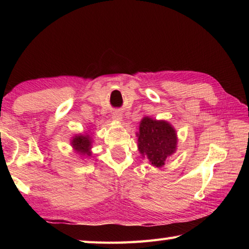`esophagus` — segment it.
<instances>
[{
	"instance_id": "1",
	"label": "esophagus",
	"mask_w": 249,
	"mask_h": 249,
	"mask_svg": "<svg viewBox=\"0 0 249 249\" xmlns=\"http://www.w3.org/2000/svg\"><path fill=\"white\" fill-rule=\"evenodd\" d=\"M112 120L113 121H121L122 120V114L120 112H114L112 114Z\"/></svg>"
}]
</instances>
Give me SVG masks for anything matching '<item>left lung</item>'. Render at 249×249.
<instances>
[{
    "instance_id": "obj_1",
    "label": "left lung",
    "mask_w": 249,
    "mask_h": 249,
    "mask_svg": "<svg viewBox=\"0 0 249 249\" xmlns=\"http://www.w3.org/2000/svg\"><path fill=\"white\" fill-rule=\"evenodd\" d=\"M137 137L138 150L142 157L148 158L154 167H162L167 158L177 150L176 129L167 121L145 116L141 121Z\"/></svg>"
}]
</instances>
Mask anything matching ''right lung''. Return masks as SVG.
<instances>
[{
  "label": "right lung",
  "mask_w": 249,
  "mask_h": 249,
  "mask_svg": "<svg viewBox=\"0 0 249 249\" xmlns=\"http://www.w3.org/2000/svg\"><path fill=\"white\" fill-rule=\"evenodd\" d=\"M71 145L72 148L83 156H91V146H92V140L90 135L88 134H79L75 135L71 141Z\"/></svg>",
  "instance_id": "right-lung-1"
}]
</instances>
